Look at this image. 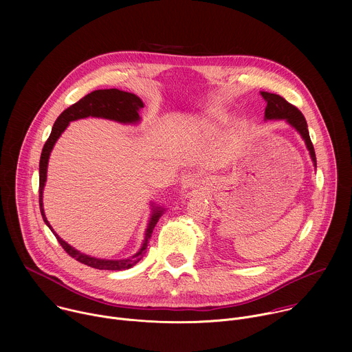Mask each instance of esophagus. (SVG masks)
Here are the masks:
<instances>
[{
  "instance_id": "1",
  "label": "esophagus",
  "mask_w": 352,
  "mask_h": 352,
  "mask_svg": "<svg viewBox=\"0 0 352 352\" xmlns=\"http://www.w3.org/2000/svg\"><path fill=\"white\" fill-rule=\"evenodd\" d=\"M204 182H205L204 179H197L196 184H195V188H196L197 190H202V189H204Z\"/></svg>"
}]
</instances>
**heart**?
I'll use <instances>...</instances> for the list:
<instances>
[{"label": "heart", "mask_w": 352, "mask_h": 352, "mask_svg": "<svg viewBox=\"0 0 352 352\" xmlns=\"http://www.w3.org/2000/svg\"><path fill=\"white\" fill-rule=\"evenodd\" d=\"M210 120H212L214 124H219V122H220V118H217V117H213V116H210Z\"/></svg>", "instance_id": "1"}]
</instances>
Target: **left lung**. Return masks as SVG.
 <instances>
[{
    "label": "left lung",
    "mask_w": 352,
    "mask_h": 352,
    "mask_svg": "<svg viewBox=\"0 0 352 352\" xmlns=\"http://www.w3.org/2000/svg\"><path fill=\"white\" fill-rule=\"evenodd\" d=\"M262 97L265 98V102L267 103L266 110H265V121H272V120H283L288 125H291L299 135L304 139L307 148L309 152V156L312 159L314 167L316 170V155H315V148L311 142L309 131H308V124L305 117L302 116L296 107L289 104L287 100H284L281 96L274 94V93H267V91H261Z\"/></svg>",
    "instance_id": "left-lung-1"
}]
</instances>
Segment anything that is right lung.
I'll return each mask as SVG.
<instances>
[{
    "label": "right lung",
    "instance_id": "right-lung-1",
    "mask_svg": "<svg viewBox=\"0 0 352 352\" xmlns=\"http://www.w3.org/2000/svg\"><path fill=\"white\" fill-rule=\"evenodd\" d=\"M143 107H144L143 102L133 93H128V91L118 90V89L94 90V91L86 94L83 98L79 100L78 103L72 104L71 107H68L67 110H64L60 114L56 124L53 125L52 133H50L44 147H43V152H41L40 164H38V192H40L38 193V204H40L41 217H43L45 226L53 231V234L56 235V238L58 239V242L61 243V246L65 249V252L69 256H72L74 259H76L78 262H80L83 265H87L90 267H94L98 270H118L120 272V270H126V269H131L132 266H135L143 258L144 250L147 248L148 238L152 236L153 228L156 227L159 219L163 216L166 208L157 206L155 204L150 205L152 206V214H150L147 226H146L142 246L139 248V250L135 255L125 258V259H100V258L86 255V254L80 252V250L75 249L74 246H71L68 242H65L53 230V227L50 226V223L45 217L44 208H43V190H44L45 181H47V167H48L50 155H52V150H53L56 142L60 139L63 132L68 128L69 122L82 120V118H87V117H94V118H104V120L116 121V122L125 124V125H136L142 120L139 116V111Z\"/></svg>",
    "mask_w": 352,
    "mask_h": 352
}]
</instances>
